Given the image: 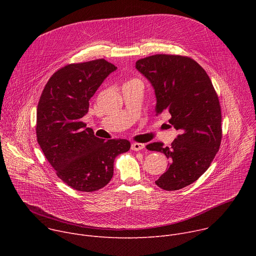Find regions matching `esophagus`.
Masks as SVG:
<instances>
[{"instance_id": "34e87169", "label": "esophagus", "mask_w": 256, "mask_h": 256, "mask_svg": "<svg viewBox=\"0 0 256 256\" xmlns=\"http://www.w3.org/2000/svg\"><path fill=\"white\" fill-rule=\"evenodd\" d=\"M144 148V144H140V142H134L132 144V150L134 151H140Z\"/></svg>"}]
</instances>
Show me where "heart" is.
Here are the masks:
<instances>
[{
    "instance_id": "obj_1",
    "label": "heart",
    "mask_w": 256,
    "mask_h": 256,
    "mask_svg": "<svg viewBox=\"0 0 256 256\" xmlns=\"http://www.w3.org/2000/svg\"><path fill=\"white\" fill-rule=\"evenodd\" d=\"M132 81H134V80H132Z\"/></svg>"
}]
</instances>
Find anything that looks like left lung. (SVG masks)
I'll return each instance as SVG.
<instances>
[{"label": "left lung", "instance_id": "8db88e82", "mask_svg": "<svg viewBox=\"0 0 256 256\" xmlns=\"http://www.w3.org/2000/svg\"><path fill=\"white\" fill-rule=\"evenodd\" d=\"M136 68L155 90L156 112H169V124L179 134L171 147L147 144L164 153L169 167L155 184L164 190H178L198 180L210 167L222 140L221 105L206 70L192 58L155 54L140 58Z\"/></svg>", "mask_w": 256, "mask_h": 256}]
</instances>
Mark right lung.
I'll use <instances>...</instances> for the list:
<instances>
[{
	"label": "right lung",
	"instance_id": "1",
	"mask_svg": "<svg viewBox=\"0 0 256 256\" xmlns=\"http://www.w3.org/2000/svg\"><path fill=\"white\" fill-rule=\"evenodd\" d=\"M116 70L104 58L66 64L50 78L40 98L38 142L58 177L79 192L104 188L114 176L116 157L130 148L128 140L95 136L82 122L89 100Z\"/></svg>",
	"mask_w": 256,
	"mask_h": 256
}]
</instances>
